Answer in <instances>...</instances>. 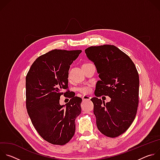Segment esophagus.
Returning <instances> with one entry per match:
<instances>
[{
  "mask_svg": "<svg viewBox=\"0 0 160 160\" xmlns=\"http://www.w3.org/2000/svg\"><path fill=\"white\" fill-rule=\"evenodd\" d=\"M90 97H89L88 96H83L82 97V100L83 101H86V100H90Z\"/></svg>",
  "mask_w": 160,
  "mask_h": 160,
  "instance_id": "obj_1",
  "label": "esophagus"
}]
</instances>
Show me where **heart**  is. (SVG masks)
I'll return each mask as SVG.
<instances>
[{
	"label": "heart",
	"instance_id": "b5f03b06",
	"mask_svg": "<svg viewBox=\"0 0 160 160\" xmlns=\"http://www.w3.org/2000/svg\"><path fill=\"white\" fill-rule=\"evenodd\" d=\"M78 92L83 94H88L92 91V86L91 85H81L77 88Z\"/></svg>",
	"mask_w": 160,
	"mask_h": 160
}]
</instances>
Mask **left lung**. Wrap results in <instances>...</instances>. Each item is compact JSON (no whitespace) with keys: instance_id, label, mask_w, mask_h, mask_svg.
Returning <instances> with one entry per match:
<instances>
[{"instance_id":"obj_1","label":"left lung","mask_w":160,"mask_h":160,"mask_svg":"<svg viewBox=\"0 0 160 160\" xmlns=\"http://www.w3.org/2000/svg\"><path fill=\"white\" fill-rule=\"evenodd\" d=\"M93 61L101 80L97 82L95 96L91 99L98 130L114 138L122 135L133 122L139 104V77L128 55L111 45L91 46L85 50ZM108 95L105 103L97 97Z\"/></svg>"}]
</instances>
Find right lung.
Here are the masks:
<instances>
[{
    "mask_svg": "<svg viewBox=\"0 0 160 160\" xmlns=\"http://www.w3.org/2000/svg\"><path fill=\"white\" fill-rule=\"evenodd\" d=\"M81 50L54 49L39 56L26 77V106L35 128L42 138L54 145H64L75 132L76 118L82 99L68 90V71ZM71 98L61 106V95Z\"/></svg>",
    "mask_w": 160,
    "mask_h": 160,
    "instance_id": "1",
    "label": "right lung"
}]
</instances>
